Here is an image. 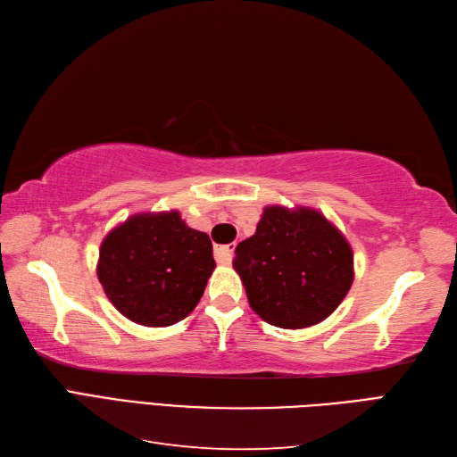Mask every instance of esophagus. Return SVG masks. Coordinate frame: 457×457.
Wrapping results in <instances>:
<instances>
[{
	"label": "esophagus",
	"mask_w": 457,
	"mask_h": 457,
	"mask_svg": "<svg viewBox=\"0 0 457 457\" xmlns=\"http://www.w3.org/2000/svg\"><path fill=\"white\" fill-rule=\"evenodd\" d=\"M234 244H227V245H217L215 247V259L220 265H230L232 257H234Z\"/></svg>",
	"instance_id": "1"
}]
</instances>
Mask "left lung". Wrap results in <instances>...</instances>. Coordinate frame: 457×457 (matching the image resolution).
Masks as SVG:
<instances>
[{"mask_svg":"<svg viewBox=\"0 0 457 457\" xmlns=\"http://www.w3.org/2000/svg\"><path fill=\"white\" fill-rule=\"evenodd\" d=\"M234 253L232 267L250 307L284 329L322 322L354 280L347 238L311 207H265L253 237L240 242Z\"/></svg>","mask_w":457,"mask_h":457,"instance_id":"1","label":"left lung"}]
</instances>
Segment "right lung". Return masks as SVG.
Segmentation results:
<instances>
[{
	"mask_svg": "<svg viewBox=\"0 0 457 457\" xmlns=\"http://www.w3.org/2000/svg\"><path fill=\"white\" fill-rule=\"evenodd\" d=\"M215 269L205 232L181 213H137L106 234L96 276L110 303L131 322L165 328L198 305Z\"/></svg>",
	"mask_w": 457,
	"mask_h": 457,
	"instance_id": "1",
	"label": "right lung"
}]
</instances>
